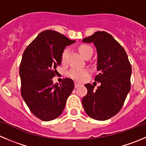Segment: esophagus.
<instances>
[{"instance_id":"esophagus-1","label":"esophagus","mask_w":146,"mask_h":146,"mask_svg":"<svg viewBox=\"0 0 146 146\" xmlns=\"http://www.w3.org/2000/svg\"><path fill=\"white\" fill-rule=\"evenodd\" d=\"M80 86V84H78V83H77V82H75V84H74V87H75V88H78Z\"/></svg>"}]
</instances>
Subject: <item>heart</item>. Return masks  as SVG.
I'll list each match as a JSON object with an SVG mask.
<instances>
[{"instance_id": "b5f03b06", "label": "heart", "mask_w": 146, "mask_h": 146, "mask_svg": "<svg viewBox=\"0 0 146 146\" xmlns=\"http://www.w3.org/2000/svg\"><path fill=\"white\" fill-rule=\"evenodd\" d=\"M79 51H80L82 56L84 58L87 57L90 55H92L93 53L92 47L90 46L87 45V44H82V45H80L79 46ZM66 54H67V49H65L63 51V53L62 54V57H61L62 63L64 64L66 62ZM89 74H90V72L87 69H76V68H73V69L69 70V72H68V74H69V77L79 82H81L83 80H84L89 75Z\"/></svg>"}]
</instances>
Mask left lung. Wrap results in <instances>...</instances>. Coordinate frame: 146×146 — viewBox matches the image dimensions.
<instances>
[{"mask_svg":"<svg viewBox=\"0 0 146 146\" xmlns=\"http://www.w3.org/2000/svg\"><path fill=\"white\" fill-rule=\"evenodd\" d=\"M93 42L98 51L99 74L95 81L101 85L86 84L87 94L82 98L86 113L97 120H106L118 113L130 90L132 68L127 53L112 35L105 31H97L82 40Z\"/></svg>","mask_w":146,"mask_h":146,"instance_id":"left-lung-1","label":"left lung"}]
</instances>
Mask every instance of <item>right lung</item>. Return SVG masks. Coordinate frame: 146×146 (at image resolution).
I'll return each instance as SVG.
<instances>
[{
	"label": "right lung",
	"mask_w": 146,
	"mask_h": 146,
	"mask_svg": "<svg viewBox=\"0 0 146 146\" xmlns=\"http://www.w3.org/2000/svg\"><path fill=\"white\" fill-rule=\"evenodd\" d=\"M60 33L46 30L40 33L23 54L19 68L22 98L34 115L43 121L54 120L63 112L74 88L73 80L64 79L53 84L56 66L61 64L64 49L73 44Z\"/></svg>",
	"instance_id": "add662e5"
}]
</instances>
